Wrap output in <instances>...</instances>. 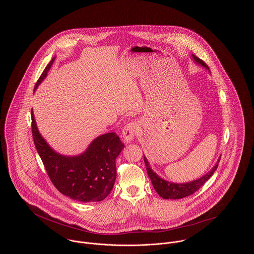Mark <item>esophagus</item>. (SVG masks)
<instances>
[{
	"label": "esophagus",
	"instance_id": "esophagus-1",
	"mask_svg": "<svg viewBox=\"0 0 254 254\" xmlns=\"http://www.w3.org/2000/svg\"><path fill=\"white\" fill-rule=\"evenodd\" d=\"M138 129V124L136 122H130L125 125V127L122 130V137L125 143H131L133 139L136 136Z\"/></svg>",
	"mask_w": 254,
	"mask_h": 254
}]
</instances>
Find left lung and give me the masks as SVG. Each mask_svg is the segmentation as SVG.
I'll return each mask as SVG.
<instances>
[{
  "label": "left lung",
  "instance_id": "8db88e82",
  "mask_svg": "<svg viewBox=\"0 0 254 254\" xmlns=\"http://www.w3.org/2000/svg\"><path fill=\"white\" fill-rule=\"evenodd\" d=\"M191 57L197 64H199L200 66H203L204 68L209 70L208 66L204 64V62H202L200 59H198L194 55H191ZM144 160H145V166H146L147 175L152 183V186H153L154 190H156V192L162 198H165V199H179V198H183V197L192 194L200 187H202V185L212 176V174L217 169L220 158L218 159L216 164L209 172H207L205 175L201 176L200 178H198L196 180L188 182V183H172V182L166 181V180L162 179L150 168L149 162L145 156H144Z\"/></svg>",
  "mask_w": 254,
  "mask_h": 254
}]
</instances>
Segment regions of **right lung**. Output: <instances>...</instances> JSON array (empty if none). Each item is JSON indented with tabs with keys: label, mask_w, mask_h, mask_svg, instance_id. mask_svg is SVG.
<instances>
[{
	"label": "right lung",
	"mask_w": 254,
	"mask_h": 254,
	"mask_svg": "<svg viewBox=\"0 0 254 254\" xmlns=\"http://www.w3.org/2000/svg\"><path fill=\"white\" fill-rule=\"evenodd\" d=\"M54 62L55 58L40 76L34 91L46 78ZM31 118L34 144L54 186L77 201L104 200L114 186L115 159L124 147L119 137L114 132L107 133L96 138L79 155H63L55 151L40 134L33 110Z\"/></svg>",
	"instance_id": "obj_1"
}]
</instances>
